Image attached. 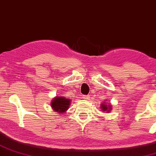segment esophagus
Here are the masks:
<instances>
[{
  "instance_id": "1",
  "label": "esophagus",
  "mask_w": 156,
  "mask_h": 156,
  "mask_svg": "<svg viewBox=\"0 0 156 156\" xmlns=\"http://www.w3.org/2000/svg\"><path fill=\"white\" fill-rule=\"evenodd\" d=\"M83 99V100H88L90 99V96L89 95H83V98H82Z\"/></svg>"
}]
</instances>
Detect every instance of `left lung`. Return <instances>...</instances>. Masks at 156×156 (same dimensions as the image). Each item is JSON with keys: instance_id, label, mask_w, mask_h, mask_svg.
<instances>
[{"instance_id": "8db88e82", "label": "left lung", "mask_w": 156, "mask_h": 156, "mask_svg": "<svg viewBox=\"0 0 156 156\" xmlns=\"http://www.w3.org/2000/svg\"><path fill=\"white\" fill-rule=\"evenodd\" d=\"M101 109L102 111L109 112L112 109L111 105H106V103H103L101 105Z\"/></svg>"}]
</instances>
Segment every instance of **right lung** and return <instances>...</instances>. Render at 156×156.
Wrapping results in <instances>:
<instances>
[{
    "instance_id": "add662e5",
    "label": "right lung",
    "mask_w": 156,
    "mask_h": 156,
    "mask_svg": "<svg viewBox=\"0 0 156 156\" xmlns=\"http://www.w3.org/2000/svg\"><path fill=\"white\" fill-rule=\"evenodd\" d=\"M70 103L71 100L68 98H65L63 96H57L52 100L51 105L55 112H58V113L61 114L68 110Z\"/></svg>"
}]
</instances>
